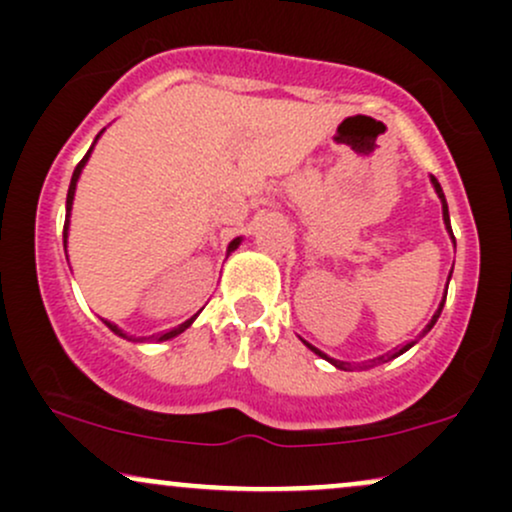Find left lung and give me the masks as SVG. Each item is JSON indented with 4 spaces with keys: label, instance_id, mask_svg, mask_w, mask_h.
Listing matches in <instances>:
<instances>
[{
    "label": "left lung",
    "instance_id": "1",
    "mask_svg": "<svg viewBox=\"0 0 512 512\" xmlns=\"http://www.w3.org/2000/svg\"><path fill=\"white\" fill-rule=\"evenodd\" d=\"M431 180H433V187H436V192H438L440 202H443V219H445V226H448V231L452 233V228H450V214H448V202H445V195H443V187H440V182H438L436 178H431ZM452 238H455V236H452ZM450 274H452V272H450ZM445 296H448V291H445ZM443 305H445V301H443V303H440V308L436 310V315H433V320H431V322H428V325H426V330H424V332H421V337H424V334H426V332H431V327H433V325H436V320H438V317H440V313H443ZM308 346H310V344H308ZM411 346H414V342H411V344H404V346H402V349H399V351H390V354H385V356L375 358V361H373V363H385V361H390V358H395V356H399V354H404V351H407V349H411ZM310 349H313L317 356L327 358L325 354H322V351H317V349H315V346H310ZM327 361H330V363H334V366H337V368H344V370H349V368H351V366H346V363H344V361H334V358H327Z\"/></svg>",
    "mask_w": 512,
    "mask_h": 512
}]
</instances>
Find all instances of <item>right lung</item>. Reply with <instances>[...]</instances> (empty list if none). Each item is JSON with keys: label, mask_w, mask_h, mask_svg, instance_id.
Wrapping results in <instances>:
<instances>
[{"label": "right lung", "mask_w": 512, "mask_h": 512, "mask_svg": "<svg viewBox=\"0 0 512 512\" xmlns=\"http://www.w3.org/2000/svg\"><path fill=\"white\" fill-rule=\"evenodd\" d=\"M88 154H91V149L86 151V156L81 158L79 163H76V168H74V175H72V182H69V192H67V219H64V245H67V228H69V211H72V202H74V190H76V180H79V175H81V168H84V163L88 161ZM238 243H240V238H236L233 240L231 245H228V250H233V248H238ZM197 317V315H195ZM195 317H190V320L187 322H182V325H178V327H173V330L170 332H163V334H158V342H166V339H173V337H178L180 332H185L187 327L192 325V322H195ZM105 325L110 327V330H113L115 334H120V337H125V334L120 332V327L117 325H113V322H108L105 320Z\"/></svg>", "instance_id": "add662e5"}]
</instances>
